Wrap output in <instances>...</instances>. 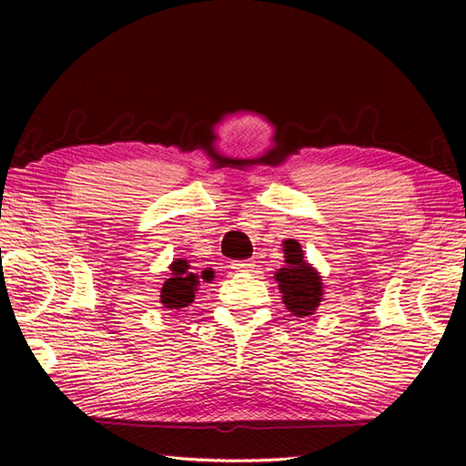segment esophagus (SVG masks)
<instances>
[{
    "label": "esophagus",
    "instance_id": "obj_1",
    "mask_svg": "<svg viewBox=\"0 0 466 466\" xmlns=\"http://www.w3.org/2000/svg\"><path fill=\"white\" fill-rule=\"evenodd\" d=\"M232 268L238 270V272H248V270L254 268V260H238V262L232 264Z\"/></svg>",
    "mask_w": 466,
    "mask_h": 466
}]
</instances>
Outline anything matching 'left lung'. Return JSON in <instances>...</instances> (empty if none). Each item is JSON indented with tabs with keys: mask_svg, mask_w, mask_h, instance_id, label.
Returning a JSON list of instances; mask_svg holds the SVG:
<instances>
[{
	"mask_svg": "<svg viewBox=\"0 0 466 466\" xmlns=\"http://www.w3.org/2000/svg\"><path fill=\"white\" fill-rule=\"evenodd\" d=\"M284 268L276 270L282 302L296 319H309L319 310L324 299V284L320 272L304 260L302 246L296 240H284Z\"/></svg>",
	"mask_w": 466,
	"mask_h": 466,
	"instance_id": "8db88e82",
	"label": "left lung"
}]
</instances>
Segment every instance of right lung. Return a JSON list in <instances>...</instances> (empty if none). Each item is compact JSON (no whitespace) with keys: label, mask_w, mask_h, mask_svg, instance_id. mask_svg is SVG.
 <instances>
[{"label":"right lung","mask_w":466,"mask_h":466,"mask_svg":"<svg viewBox=\"0 0 466 466\" xmlns=\"http://www.w3.org/2000/svg\"><path fill=\"white\" fill-rule=\"evenodd\" d=\"M214 279V270L206 268L202 272H194L192 266L184 258H176L170 264V279L162 284L160 302L166 310H180L194 302V296L202 282H210Z\"/></svg>","instance_id":"obj_1"}]
</instances>
